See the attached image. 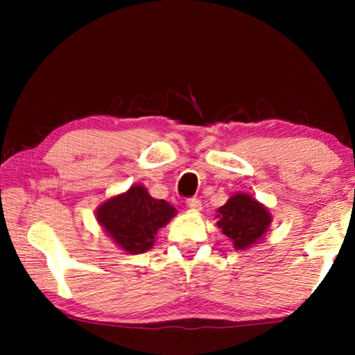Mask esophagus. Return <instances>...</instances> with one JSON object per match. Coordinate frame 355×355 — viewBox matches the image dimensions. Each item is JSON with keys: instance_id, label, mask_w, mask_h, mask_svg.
<instances>
[{"instance_id": "obj_1", "label": "esophagus", "mask_w": 355, "mask_h": 355, "mask_svg": "<svg viewBox=\"0 0 355 355\" xmlns=\"http://www.w3.org/2000/svg\"><path fill=\"white\" fill-rule=\"evenodd\" d=\"M186 205H188V208L191 209H196V211L202 209V202L199 199H196V197H191V199L186 200Z\"/></svg>"}]
</instances>
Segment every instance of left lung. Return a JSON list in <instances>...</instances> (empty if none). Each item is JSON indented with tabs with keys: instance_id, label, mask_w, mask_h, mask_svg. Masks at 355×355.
Here are the masks:
<instances>
[{
	"instance_id": "1",
	"label": "left lung",
	"mask_w": 355,
	"mask_h": 355,
	"mask_svg": "<svg viewBox=\"0 0 355 355\" xmlns=\"http://www.w3.org/2000/svg\"><path fill=\"white\" fill-rule=\"evenodd\" d=\"M218 227L236 250L257 244L266 235L272 218L268 208L245 192H236L218 209Z\"/></svg>"
}]
</instances>
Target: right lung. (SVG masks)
<instances>
[{
	"label": "right lung",
	"mask_w": 355,
	"mask_h": 355,
	"mask_svg": "<svg viewBox=\"0 0 355 355\" xmlns=\"http://www.w3.org/2000/svg\"><path fill=\"white\" fill-rule=\"evenodd\" d=\"M175 214L177 209L171 203L153 199L142 184L131 186L123 194L111 197L95 211L107 236L133 255L153 248L156 233Z\"/></svg>",
	"instance_id": "1"
}]
</instances>
